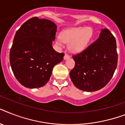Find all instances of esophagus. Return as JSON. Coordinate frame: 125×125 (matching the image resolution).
<instances>
[{
  "label": "esophagus",
  "mask_w": 125,
  "mask_h": 125,
  "mask_svg": "<svg viewBox=\"0 0 125 125\" xmlns=\"http://www.w3.org/2000/svg\"><path fill=\"white\" fill-rule=\"evenodd\" d=\"M69 58H70L69 56L68 55V54H65L64 57H63V59H64L65 60H67V59H69Z\"/></svg>",
  "instance_id": "34e87169"
}]
</instances>
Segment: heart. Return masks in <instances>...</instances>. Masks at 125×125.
Here are the masks:
<instances>
[{
	"instance_id": "1",
	"label": "heart",
	"mask_w": 125,
	"mask_h": 125,
	"mask_svg": "<svg viewBox=\"0 0 125 125\" xmlns=\"http://www.w3.org/2000/svg\"><path fill=\"white\" fill-rule=\"evenodd\" d=\"M93 30L91 27H77L67 29L56 39V43L63 46V42L69 43L71 51L80 53L83 51L91 43Z\"/></svg>"
}]
</instances>
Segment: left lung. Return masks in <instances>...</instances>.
Segmentation results:
<instances>
[{
    "instance_id": "1",
    "label": "left lung",
    "mask_w": 125,
    "mask_h": 125,
    "mask_svg": "<svg viewBox=\"0 0 125 125\" xmlns=\"http://www.w3.org/2000/svg\"><path fill=\"white\" fill-rule=\"evenodd\" d=\"M75 66L70 78L76 87L86 92L102 89L110 82L117 64L116 41L108 29L83 52L73 56Z\"/></svg>"
}]
</instances>
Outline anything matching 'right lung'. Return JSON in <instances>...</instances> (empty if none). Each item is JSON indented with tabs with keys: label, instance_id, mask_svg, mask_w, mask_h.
Masks as SVG:
<instances>
[{
	"label": "right lung",
	"instance_id": "add662e5",
	"mask_svg": "<svg viewBox=\"0 0 125 125\" xmlns=\"http://www.w3.org/2000/svg\"><path fill=\"white\" fill-rule=\"evenodd\" d=\"M57 26L53 22L31 18L17 31L10 52L15 78L27 88L43 87L48 82L54 66L63 59V53L52 48Z\"/></svg>",
	"mask_w": 125,
	"mask_h": 125
}]
</instances>
